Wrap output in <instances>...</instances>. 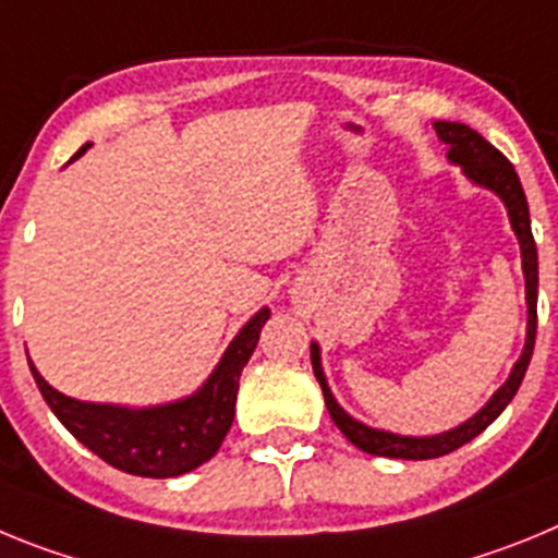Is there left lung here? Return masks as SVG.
Wrapping results in <instances>:
<instances>
[{
    "label": "left lung",
    "instance_id": "obj_1",
    "mask_svg": "<svg viewBox=\"0 0 558 558\" xmlns=\"http://www.w3.org/2000/svg\"><path fill=\"white\" fill-rule=\"evenodd\" d=\"M433 128H436L438 140L450 147V150H447V159H450L452 165H461L463 175L470 181H475L477 186H486V190L495 192L497 198L506 204V209H509L511 229H514L522 251L525 302H529V335H525V349H522L520 360H517L514 368H511L509 379L497 388L495 397H492L475 416L466 418L463 425L452 427V430L447 433H438V436H397V433L388 430H374V427H366L363 422L349 416V413L335 402L332 391H329L327 377H324L322 368V349H318V343H310L315 379L322 383L324 402H327V411L329 416H332L335 425H338V430L343 433L354 447L368 452V456L405 458V461H425V458L447 456V452L458 450V447H463L466 441H472L477 433L486 430V427L506 411V405H509L511 399H514L522 377L529 372L536 340V288H539V268H536V243L534 234H531L529 201H525V192H522L520 179H517L514 165H511L495 145H489V142L483 140L481 133L472 131L470 125H461V122H436Z\"/></svg>",
    "mask_w": 558,
    "mask_h": 558
}]
</instances>
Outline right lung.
Segmentation results:
<instances>
[{
	"label": "right lung",
	"mask_w": 558,
	"mask_h": 558,
	"mask_svg": "<svg viewBox=\"0 0 558 558\" xmlns=\"http://www.w3.org/2000/svg\"><path fill=\"white\" fill-rule=\"evenodd\" d=\"M88 150L83 145L77 156ZM270 310L263 307L231 340L218 368L192 397L156 408H120L81 402L56 391L29 363L47 405L72 436L102 461L140 477H175L209 461L223 445L234 422L236 388L245 363L254 354Z\"/></svg>",
	"instance_id": "add662e5"
}]
</instances>
